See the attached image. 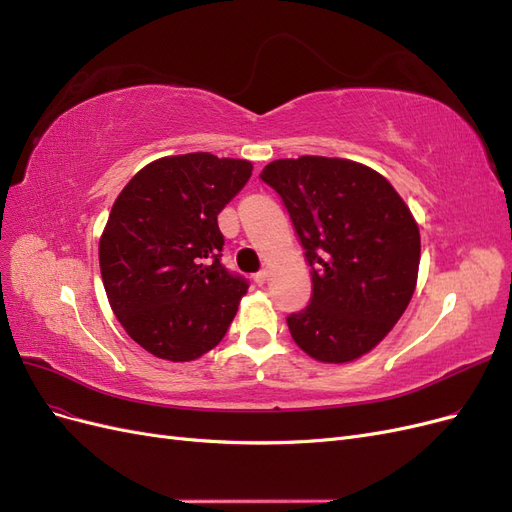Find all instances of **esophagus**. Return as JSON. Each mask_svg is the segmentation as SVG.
<instances>
[{
    "mask_svg": "<svg viewBox=\"0 0 512 512\" xmlns=\"http://www.w3.org/2000/svg\"><path fill=\"white\" fill-rule=\"evenodd\" d=\"M267 271H258L256 275H254V282L258 284V286H262V284H267Z\"/></svg>",
    "mask_w": 512,
    "mask_h": 512,
    "instance_id": "obj_1",
    "label": "esophagus"
}]
</instances>
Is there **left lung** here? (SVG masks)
Wrapping results in <instances>:
<instances>
[{"label": "left lung", "mask_w": 512, "mask_h": 512, "mask_svg": "<svg viewBox=\"0 0 512 512\" xmlns=\"http://www.w3.org/2000/svg\"><path fill=\"white\" fill-rule=\"evenodd\" d=\"M260 179L280 194L312 273V299L286 318L297 346L322 363L376 348L416 288L421 235L376 170L352 160H275Z\"/></svg>", "instance_id": "8db88e82"}]
</instances>
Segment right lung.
<instances>
[{"mask_svg": "<svg viewBox=\"0 0 512 512\" xmlns=\"http://www.w3.org/2000/svg\"><path fill=\"white\" fill-rule=\"evenodd\" d=\"M252 164L185 153L147 164L117 196L100 239L108 303L138 346L194 361L222 342L247 280L222 265L220 211Z\"/></svg>", "mask_w": 512, "mask_h": 512, "instance_id": "1", "label": "right lung"}]
</instances>
